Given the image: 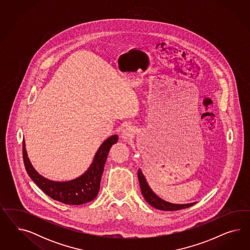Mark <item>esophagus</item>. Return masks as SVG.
<instances>
[{
    "label": "esophagus",
    "mask_w": 250,
    "mask_h": 250,
    "mask_svg": "<svg viewBox=\"0 0 250 250\" xmlns=\"http://www.w3.org/2000/svg\"><path fill=\"white\" fill-rule=\"evenodd\" d=\"M135 133H136L135 128L133 126H131V125H127V126H125V128L123 129V131H122V139L124 141H129L130 139H132L133 136H135Z\"/></svg>",
    "instance_id": "obj_1"
}]
</instances>
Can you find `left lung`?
<instances>
[{"instance_id": "left-lung-1", "label": "left lung", "mask_w": 250, "mask_h": 250, "mask_svg": "<svg viewBox=\"0 0 250 250\" xmlns=\"http://www.w3.org/2000/svg\"><path fill=\"white\" fill-rule=\"evenodd\" d=\"M137 176H138V181L140 184L141 188V193L143 194L145 200L149 204V205L162 211H178L190 207L191 205H195L196 203H190V204H184V205H176V204H171L162 200L159 198L149 187L148 183L146 182V180L145 178L144 175L142 173L141 169L139 168L137 171Z\"/></svg>"}]
</instances>
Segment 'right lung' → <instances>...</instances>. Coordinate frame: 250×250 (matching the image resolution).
Returning a JSON list of instances; mask_svg holds the SVG:
<instances>
[{"mask_svg": "<svg viewBox=\"0 0 250 250\" xmlns=\"http://www.w3.org/2000/svg\"><path fill=\"white\" fill-rule=\"evenodd\" d=\"M117 135L108 137L100 146L89 168L82 176L68 182H54L39 174L31 164L25 149L24 140L23 141V163L31 180L47 196L65 205H83L91 202L97 196L108 153L112 146L117 143Z\"/></svg>", "mask_w": 250, "mask_h": 250, "instance_id": "right-lung-1", "label": "right lung"}]
</instances>
